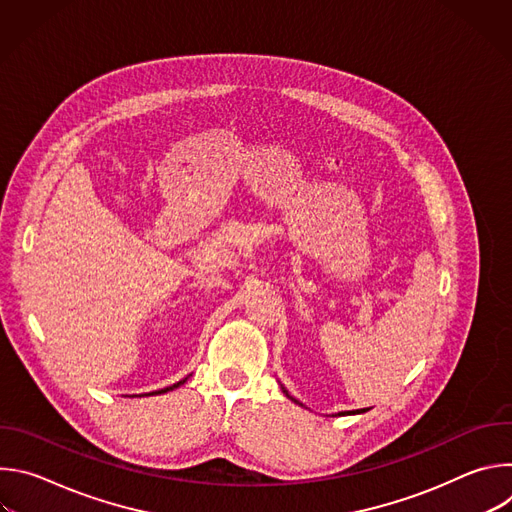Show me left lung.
Returning a JSON list of instances; mask_svg holds the SVG:
<instances>
[{
	"mask_svg": "<svg viewBox=\"0 0 512 512\" xmlns=\"http://www.w3.org/2000/svg\"><path fill=\"white\" fill-rule=\"evenodd\" d=\"M362 411H367V409H362ZM358 413H360V411H358Z\"/></svg>",
	"mask_w": 512,
	"mask_h": 512,
	"instance_id": "obj_1",
	"label": "left lung"
}]
</instances>
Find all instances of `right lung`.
Wrapping results in <instances>:
<instances>
[{"mask_svg": "<svg viewBox=\"0 0 512 512\" xmlns=\"http://www.w3.org/2000/svg\"><path fill=\"white\" fill-rule=\"evenodd\" d=\"M184 381H186V379H184ZM184 381H180V383H174V385H170V387H166V389H160V391H154V393H156V395H158V393H168V391H172V389L180 387ZM154 393H150V395H154Z\"/></svg>", "mask_w": 512, "mask_h": 512, "instance_id": "obj_1", "label": "right lung"}]
</instances>
